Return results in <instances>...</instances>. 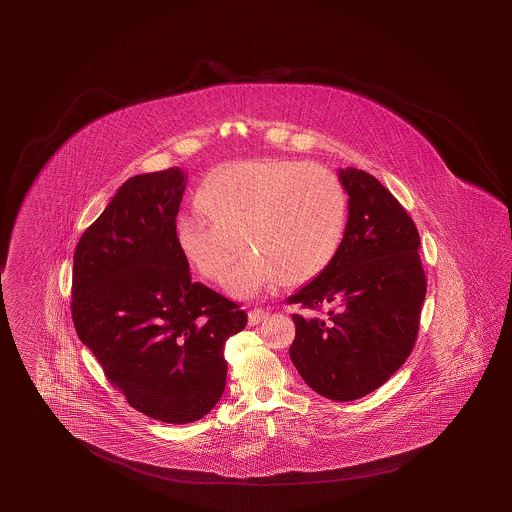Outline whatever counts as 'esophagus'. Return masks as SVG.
<instances>
[{"mask_svg": "<svg viewBox=\"0 0 512 512\" xmlns=\"http://www.w3.org/2000/svg\"><path fill=\"white\" fill-rule=\"evenodd\" d=\"M267 316H269V313L265 309H261V307L252 309L251 313H249V326H258Z\"/></svg>", "mask_w": 512, "mask_h": 512, "instance_id": "34e87169", "label": "esophagus"}]
</instances>
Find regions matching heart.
<instances>
[{"instance_id":"heart-1","label":"heart","mask_w":512,"mask_h":512,"mask_svg":"<svg viewBox=\"0 0 512 512\" xmlns=\"http://www.w3.org/2000/svg\"><path fill=\"white\" fill-rule=\"evenodd\" d=\"M348 219L337 175L316 163L251 159L223 168L179 214L175 240L205 278L219 280L243 243L251 249L225 278L230 294L251 298L287 278L307 282L335 258Z\"/></svg>"}]
</instances>
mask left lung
Returning a JSON list of instances; mask_svg holds the SVG:
<instances>
[{
  "instance_id": "8db88e82",
  "label": "left lung",
  "mask_w": 512,
  "mask_h": 512,
  "mask_svg": "<svg viewBox=\"0 0 512 512\" xmlns=\"http://www.w3.org/2000/svg\"><path fill=\"white\" fill-rule=\"evenodd\" d=\"M348 223L335 258L287 298L296 337L289 355L305 384L331 401L377 390L414 349L426 276L419 232L373 175L346 168Z\"/></svg>"
}]
</instances>
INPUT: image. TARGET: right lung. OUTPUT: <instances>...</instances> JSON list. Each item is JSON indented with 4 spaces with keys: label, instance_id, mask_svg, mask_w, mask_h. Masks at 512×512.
I'll return each mask as SVG.
<instances>
[{
    "label": "right lung",
    "instance_id": "right-lung-1",
    "mask_svg": "<svg viewBox=\"0 0 512 512\" xmlns=\"http://www.w3.org/2000/svg\"><path fill=\"white\" fill-rule=\"evenodd\" d=\"M185 188L181 168L130 177L73 256L78 338L130 406L168 425L216 406L225 342L247 326L240 305L192 282L175 240Z\"/></svg>",
    "mask_w": 512,
    "mask_h": 512
}]
</instances>
